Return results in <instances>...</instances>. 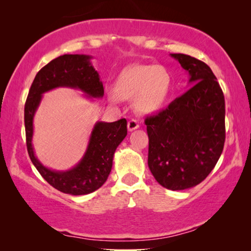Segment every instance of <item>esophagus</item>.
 Masks as SVG:
<instances>
[{
	"instance_id": "1",
	"label": "esophagus",
	"mask_w": 251,
	"mask_h": 251,
	"mask_svg": "<svg viewBox=\"0 0 251 251\" xmlns=\"http://www.w3.org/2000/svg\"><path fill=\"white\" fill-rule=\"evenodd\" d=\"M138 128H139V125H138V122L136 121V120H130V121L128 122V130H129V131H133V130H136Z\"/></svg>"
}]
</instances>
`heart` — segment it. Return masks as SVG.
<instances>
[{"label": "heart", "instance_id": "b5f03b06", "mask_svg": "<svg viewBox=\"0 0 251 251\" xmlns=\"http://www.w3.org/2000/svg\"><path fill=\"white\" fill-rule=\"evenodd\" d=\"M173 77L166 67L159 65H135L119 75L114 92L120 99H135L137 113L152 114L162 107L169 97Z\"/></svg>", "mask_w": 251, "mask_h": 251}]
</instances>
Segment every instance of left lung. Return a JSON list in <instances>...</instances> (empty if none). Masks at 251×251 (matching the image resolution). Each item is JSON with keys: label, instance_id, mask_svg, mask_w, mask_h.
<instances>
[{"label": "left lung", "instance_id": "1", "mask_svg": "<svg viewBox=\"0 0 251 251\" xmlns=\"http://www.w3.org/2000/svg\"><path fill=\"white\" fill-rule=\"evenodd\" d=\"M187 72L190 89L157 115L146 118L149 168L171 191L197 186L224 149L225 99L211 68L183 53H170Z\"/></svg>", "mask_w": 251, "mask_h": 251}]
</instances>
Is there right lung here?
<instances>
[{
	"instance_id": "add662e5",
	"label": "right lung",
	"mask_w": 251,
	"mask_h": 251,
	"mask_svg": "<svg viewBox=\"0 0 251 251\" xmlns=\"http://www.w3.org/2000/svg\"><path fill=\"white\" fill-rule=\"evenodd\" d=\"M91 59L89 54H63L51 60L36 74L25 104L26 144L30 160L51 186L71 195L92 193L107 180L115 151L126 136V120L96 122L83 156L68 170H53L37 159L33 146V122L43 94L53 89H76L90 100L102 98L104 87Z\"/></svg>"
}]
</instances>
